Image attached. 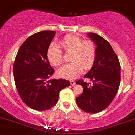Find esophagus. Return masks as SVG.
Wrapping results in <instances>:
<instances>
[{"mask_svg":"<svg viewBox=\"0 0 135 135\" xmlns=\"http://www.w3.org/2000/svg\"><path fill=\"white\" fill-rule=\"evenodd\" d=\"M70 84H71V85H75V82L74 81L71 80V81H70Z\"/></svg>","mask_w":135,"mask_h":135,"instance_id":"1","label":"esophagus"}]
</instances>
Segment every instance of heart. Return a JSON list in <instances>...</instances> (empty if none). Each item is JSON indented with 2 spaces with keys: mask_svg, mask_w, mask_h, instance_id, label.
<instances>
[{
  "mask_svg": "<svg viewBox=\"0 0 135 135\" xmlns=\"http://www.w3.org/2000/svg\"><path fill=\"white\" fill-rule=\"evenodd\" d=\"M60 46L65 52H72L70 64L64 65L57 71L61 78L73 79L79 76L83 69L89 70L94 64L96 56V47L91 40L83 41L79 36L68 34L61 38ZM47 58L53 66H58L64 61V53L56 44L52 43L47 51Z\"/></svg>",
  "mask_w": 135,
  "mask_h": 135,
  "instance_id": "obj_1",
  "label": "heart"
}]
</instances>
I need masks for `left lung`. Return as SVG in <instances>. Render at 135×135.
<instances>
[{"instance_id":"1","label":"left lung","mask_w":135,"mask_h":135,"mask_svg":"<svg viewBox=\"0 0 135 135\" xmlns=\"http://www.w3.org/2000/svg\"><path fill=\"white\" fill-rule=\"evenodd\" d=\"M88 36L95 43L96 56L90 71L84 75L93 82L89 86L82 79L77 84L83 86V93L76 98L78 107L89 113H96L105 109L115 98L120 81V65L110 44L95 33Z\"/></svg>"}]
</instances>
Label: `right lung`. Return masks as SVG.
Masks as SVG:
<instances>
[{"mask_svg": "<svg viewBox=\"0 0 135 135\" xmlns=\"http://www.w3.org/2000/svg\"><path fill=\"white\" fill-rule=\"evenodd\" d=\"M54 31L44 30L28 37L15 57L13 71L15 85L23 102L34 110H48L57 102L60 91L70 85L64 79H46L54 70L47 58V51Z\"/></svg>", "mask_w": 135, "mask_h": 135, "instance_id": "right-lung-1", "label": "right lung"}]
</instances>
